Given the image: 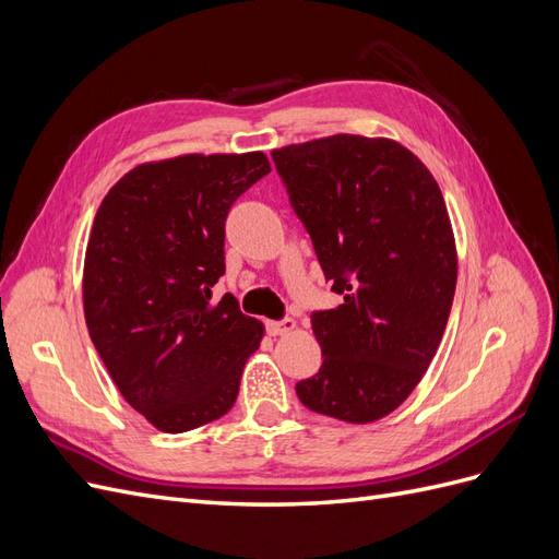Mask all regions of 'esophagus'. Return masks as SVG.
I'll return each mask as SVG.
<instances>
[{
	"label": "esophagus",
	"instance_id": "1",
	"mask_svg": "<svg viewBox=\"0 0 559 559\" xmlns=\"http://www.w3.org/2000/svg\"><path fill=\"white\" fill-rule=\"evenodd\" d=\"M270 335H286L296 331V321L294 319H282V321H267L265 324Z\"/></svg>",
	"mask_w": 559,
	"mask_h": 559
}]
</instances>
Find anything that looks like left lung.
Here are the masks:
<instances>
[{
	"mask_svg": "<svg viewBox=\"0 0 559 559\" xmlns=\"http://www.w3.org/2000/svg\"><path fill=\"white\" fill-rule=\"evenodd\" d=\"M292 207L343 306L312 312L324 354L296 384L306 408L349 425L394 413L441 345L456 247L441 189L386 138L331 134L273 151Z\"/></svg>",
	"mask_w": 559,
	"mask_h": 559,
	"instance_id": "left-lung-1",
	"label": "left lung"
}]
</instances>
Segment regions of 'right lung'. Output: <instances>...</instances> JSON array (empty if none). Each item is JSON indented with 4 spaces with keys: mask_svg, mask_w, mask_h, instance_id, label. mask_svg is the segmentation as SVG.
I'll use <instances>...</instances> for the list:
<instances>
[{
    "mask_svg": "<svg viewBox=\"0 0 559 559\" xmlns=\"http://www.w3.org/2000/svg\"><path fill=\"white\" fill-rule=\"evenodd\" d=\"M270 173L263 151L142 163L99 205L83 263L91 341L134 411L165 433L226 415L263 324L212 286L226 216Z\"/></svg>",
    "mask_w": 559,
    "mask_h": 559,
    "instance_id": "obj_1",
    "label": "right lung"
}]
</instances>
